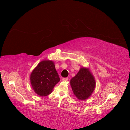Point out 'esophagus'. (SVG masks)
<instances>
[{"instance_id": "obj_1", "label": "esophagus", "mask_w": 130, "mask_h": 130, "mask_svg": "<svg viewBox=\"0 0 130 130\" xmlns=\"http://www.w3.org/2000/svg\"><path fill=\"white\" fill-rule=\"evenodd\" d=\"M62 80H65V81H67V80H68V77H63V78H62Z\"/></svg>"}]
</instances>
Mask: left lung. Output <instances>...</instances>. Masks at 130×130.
Listing matches in <instances>:
<instances>
[{"instance_id": "8db88e82", "label": "left lung", "mask_w": 130, "mask_h": 130, "mask_svg": "<svg viewBox=\"0 0 130 130\" xmlns=\"http://www.w3.org/2000/svg\"><path fill=\"white\" fill-rule=\"evenodd\" d=\"M95 80L89 69L81 68L75 76L70 80V85L76 97L84 100L90 97L95 88Z\"/></svg>"}]
</instances>
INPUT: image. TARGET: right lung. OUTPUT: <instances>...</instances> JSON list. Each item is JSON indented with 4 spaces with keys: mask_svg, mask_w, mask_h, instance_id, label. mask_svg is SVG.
Wrapping results in <instances>:
<instances>
[{
    "mask_svg": "<svg viewBox=\"0 0 130 130\" xmlns=\"http://www.w3.org/2000/svg\"><path fill=\"white\" fill-rule=\"evenodd\" d=\"M30 79L34 92L41 96L50 95L60 81L54 63L51 60L40 62L31 73Z\"/></svg>",
    "mask_w": 130,
    "mask_h": 130,
    "instance_id": "obj_1",
    "label": "right lung"
}]
</instances>
